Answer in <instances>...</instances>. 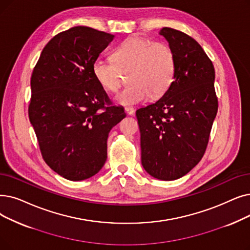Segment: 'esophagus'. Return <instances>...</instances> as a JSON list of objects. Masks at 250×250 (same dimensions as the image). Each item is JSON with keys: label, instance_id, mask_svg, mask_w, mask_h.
<instances>
[{"label": "esophagus", "instance_id": "esophagus-1", "mask_svg": "<svg viewBox=\"0 0 250 250\" xmlns=\"http://www.w3.org/2000/svg\"><path fill=\"white\" fill-rule=\"evenodd\" d=\"M125 111L127 115H133L135 113V109L133 107H125Z\"/></svg>", "mask_w": 250, "mask_h": 250}]
</instances>
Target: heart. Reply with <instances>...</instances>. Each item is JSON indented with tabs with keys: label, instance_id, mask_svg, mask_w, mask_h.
<instances>
[{
	"label": "heart",
	"instance_id": "heart-1",
	"mask_svg": "<svg viewBox=\"0 0 250 250\" xmlns=\"http://www.w3.org/2000/svg\"><path fill=\"white\" fill-rule=\"evenodd\" d=\"M114 62L101 57L94 60L92 71L98 83L108 92L118 91L124 74L131 71V86L116 95L122 105H135L146 101L150 95L158 98L169 88L175 77L176 60L171 48L166 42L145 38H129L117 47Z\"/></svg>",
	"mask_w": 250,
	"mask_h": 250
}]
</instances>
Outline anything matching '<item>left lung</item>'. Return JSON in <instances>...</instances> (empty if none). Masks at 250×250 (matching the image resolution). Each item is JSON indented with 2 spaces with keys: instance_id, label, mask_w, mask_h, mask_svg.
<instances>
[{
  "instance_id": "left-lung-1",
  "label": "left lung",
  "mask_w": 250,
  "mask_h": 250,
  "mask_svg": "<svg viewBox=\"0 0 250 250\" xmlns=\"http://www.w3.org/2000/svg\"><path fill=\"white\" fill-rule=\"evenodd\" d=\"M159 35L175 54L176 70L168 90L155 103L136 111L141 161L155 179L172 181L201 160L218 112L214 67L198 42L164 27Z\"/></svg>"
}]
</instances>
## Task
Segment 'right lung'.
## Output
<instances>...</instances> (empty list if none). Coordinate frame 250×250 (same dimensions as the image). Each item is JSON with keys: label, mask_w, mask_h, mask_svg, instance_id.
I'll list each match as a JSON object with an SVG mask.
<instances>
[{"label": "right lung", "mask_w": 250, "mask_h": 250, "mask_svg": "<svg viewBox=\"0 0 250 250\" xmlns=\"http://www.w3.org/2000/svg\"><path fill=\"white\" fill-rule=\"evenodd\" d=\"M113 38L86 26L62 31L42 49L31 74L28 116L42 156L70 181L89 179L103 167L108 134L125 117L92 71Z\"/></svg>", "instance_id": "obj_1"}]
</instances>
